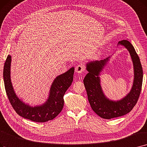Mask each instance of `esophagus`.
Instances as JSON below:
<instances>
[{
    "mask_svg": "<svg viewBox=\"0 0 147 147\" xmlns=\"http://www.w3.org/2000/svg\"><path fill=\"white\" fill-rule=\"evenodd\" d=\"M75 71L78 74L82 73V72H84L85 71V68L82 65H78L76 67Z\"/></svg>",
    "mask_w": 147,
    "mask_h": 147,
    "instance_id": "1",
    "label": "esophagus"
}]
</instances>
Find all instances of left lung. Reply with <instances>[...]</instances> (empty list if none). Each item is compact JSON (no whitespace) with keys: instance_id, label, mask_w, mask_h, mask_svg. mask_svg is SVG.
I'll return each mask as SVG.
<instances>
[{"instance_id":"obj_1","label":"left lung","mask_w":147,"mask_h":147,"mask_svg":"<svg viewBox=\"0 0 147 147\" xmlns=\"http://www.w3.org/2000/svg\"><path fill=\"white\" fill-rule=\"evenodd\" d=\"M118 46H124L130 53L133 65L134 78L133 85L129 92L120 100H113L106 97L101 85L100 75L111 56L86 63L88 73L84 79L88 98L92 109L99 117L104 119H111L123 116L129 113L136 104L141 93L143 71L139 58L135 48L128 40L118 42Z\"/></svg>"}]
</instances>
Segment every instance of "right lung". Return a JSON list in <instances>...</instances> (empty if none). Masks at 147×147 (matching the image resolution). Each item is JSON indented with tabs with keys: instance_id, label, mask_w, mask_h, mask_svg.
I'll use <instances>...</instances> for the list:
<instances>
[{
	"instance_id": "right-lung-1",
	"label": "right lung",
	"mask_w": 147,
	"mask_h": 147,
	"mask_svg": "<svg viewBox=\"0 0 147 147\" xmlns=\"http://www.w3.org/2000/svg\"><path fill=\"white\" fill-rule=\"evenodd\" d=\"M11 56L8 55L3 68V80L10 103L19 115L35 122L44 123L54 119L63 109V95L73 80L74 68L57 76L51 85L48 97L41 105L30 106L16 94L11 79Z\"/></svg>"
}]
</instances>
